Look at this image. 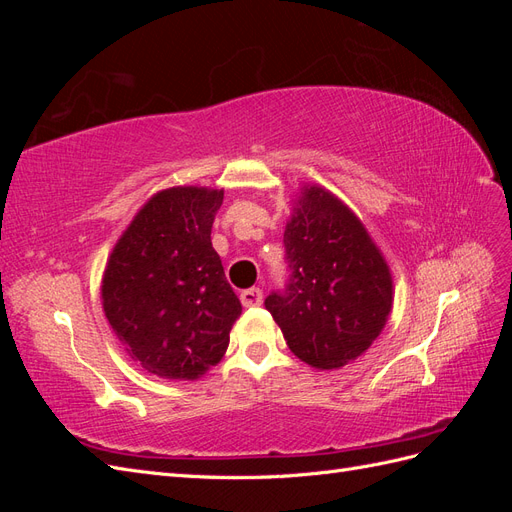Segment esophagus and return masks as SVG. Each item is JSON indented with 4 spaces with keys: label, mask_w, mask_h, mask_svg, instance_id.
<instances>
[{
    "label": "esophagus",
    "mask_w": 512,
    "mask_h": 512,
    "mask_svg": "<svg viewBox=\"0 0 512 512\" xmlns=\"http://www.w3.org/2000/svg\"><path fill=\"white\" fill-rule=\"evenodd\" d=\"M243 307H258L262 305V290L260 288H247L241 292Z\"/></svg>",
    "instance_id": "esophagus-1"
}]
</instances>
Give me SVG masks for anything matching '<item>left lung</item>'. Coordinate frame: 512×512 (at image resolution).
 <instances>
[{"instance_id": "8db88e82", "label": "left lung", "mask_w": 512, "mask_h": 512, "mask_svg": "<svg viewBox=\"0 0 512 512\" xmlns=\"http://www.w3.org/2000/svg\"><path fill=\"white\" fill-rule=\"evenodd\" d=\"M290 277L265 307L288 348L316 369L361 356L393 307L389 265L363 222L329 190L303 185L284 230Z\"/></svg>"}]
</instances>
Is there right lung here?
Masks as SVG:
<instances>
[{"mask_svg": "<svg viewBox=\"0 0 512 512\" xmlns=\"http://www.w3.org/2000/svg\"><path fill=\"white\" fill-rule=\"evenodd\" d=\"M224 190L168 188L134 215L108 256L102 307L119 342L149 374L196 380L218 365L241 316L211 245Z\"/></svg>", "mask_w": 512, "mask_h": 512, "instance_id": "right-lung-1", "label": "right lung"}]
</instances>
